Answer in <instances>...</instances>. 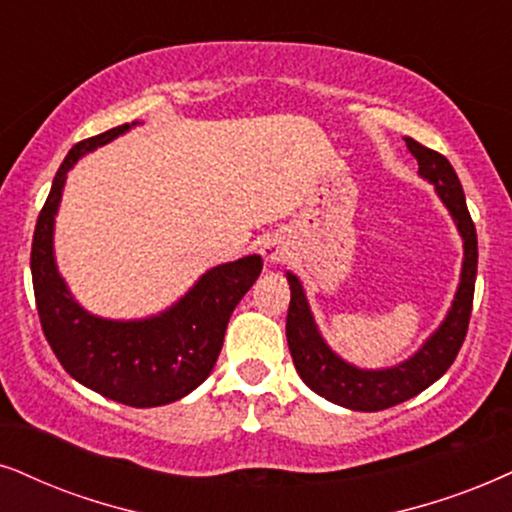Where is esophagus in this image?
Masks as SVG:
<instances>
[{
	"label": "esophagus",
	"mask_w": 512,
	"mask_h": 512,
	"mask_svg": "<svg viewBox=\"0 0 512 512\" xmlns=\"http://www.w3.org/2000/svg\"><path fill=\"white\" fill-rule=\"evenodd\" d=\"M262 255H264V260L271 262V264H281V262H286L288 248H286V243H283L278 236H269L262 245Z\"/></svg>",
	"instance_id": "obj_1"
}]
</instances>
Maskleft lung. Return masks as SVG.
<instances>
[{"instance_id": "left-lung-1", "label": "left lung", "mask_w": 512, "mask_h": 512, "mask_svg": "<svg viewBox=\"0 0 512 512\" xmlns=\"http://www.w3.org/2000/svg\"><path fill=\"white\" fill-rule=\"evenodd\" d=\"M406 146L418 160L420 177L435 184V191L463 236L465 260L461 271V286L456 300L439 331L418 349L404 364L385 368V371H361V368L342 361L331 347L323 342L316 331V323L309 312L307 297L302 293L297 276L288 274L290 283V307L286 319V338L290 357L309 390L326 397L333 404L345 406L352 411H383L397 406L401 401L416 397L425 387L449 371L461 349L472 314V295H475L477 276V231L465 205V193L458 174L442 153L418 144L416 139L406 137Z\"/></svg>"}]
</instances>
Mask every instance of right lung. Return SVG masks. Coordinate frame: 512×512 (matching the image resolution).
Segmentation results:
<instances>
[{
	"mask_svg": "<svg viewBox=\"0 0 512 512\" xmlns=\"http://www.w3.org/2000/svg\"><path fill=\"white\" fill-rule=\"evenodd\" d=\"M108 129L70 148L58 167L32 236L30 269L44 338L77 383L125 406H163L208 378L222 352L226 323L262 271V257L219 264L165 314L146 321H106L70 297L54 262V215L66 174L96 146L127 132Z\"/></svg>",
	"mask_w": 512,
	"mask_h": 512,
	"instance_id": "right-lung-1",
	"label": "right lung"
}]
</instances>
